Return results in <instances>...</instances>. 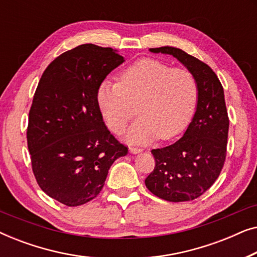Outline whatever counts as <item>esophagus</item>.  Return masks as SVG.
<instances>
[{
	"label": "esophagus",
	"instance_id": "obj_1",
	"mask_svg": "<svg viewBox=\"0 0 257 257\" xmlns=\"http://www.w3.org/2000/svg\"><path fill=\"white\" fill-rule=\"evenodd\" d=\"M130 153L131 154H138L140 152H143L142 149H138V147H130Z\"/></svg>",
	"mask_w": 257,
	"mask_h": 257
}]
</instances>
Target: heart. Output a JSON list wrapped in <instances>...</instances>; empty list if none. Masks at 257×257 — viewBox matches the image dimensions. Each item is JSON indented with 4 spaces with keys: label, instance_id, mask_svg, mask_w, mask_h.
Returning a JSON list of instances; mask_svg holds the SVG:
<instances>
[{
    "label": "heart",
    "instance_id": "obj_1",
    "mask_svg": "<svg viewBox=\"0 0 257 257\" xmlns=\"http://www.w3.org/2000/svg\"><path fill=\"white\" fill-rule=\"evenodd\" d=\"M98 107L108 128L120 133L136 114L140 117L126 132L130 144H149L160 137L178 136L191 121L198 103V84L188 70L172 69L158 59L136 62L119 75V83L104 79L97 89Z\"/></svg>",
    "mask_w": 257,
    "mask_h": 257
}]
</instances>
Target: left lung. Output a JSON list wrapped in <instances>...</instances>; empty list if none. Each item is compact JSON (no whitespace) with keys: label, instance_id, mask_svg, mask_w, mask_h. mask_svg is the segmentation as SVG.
<instances>
[{"label":"left lung","instance_id":"8db88e82","mask_svg":"<svg viewBox=\"0 0 257 257\" xmlns=\"http://www.w3.org/2000/svg\"><path fill=\"white\" fill-rule=\"evenodd\" d=\"M150 51L172 55L194 76L198 103L184 136L170 146L152 150L156 167L145 185L166 201H191L215 182L226 159L229 120L223 87L208 65L181 49L161 47Z\"/></svg>","mask_w":257,"mask_h":257}]
</instances>
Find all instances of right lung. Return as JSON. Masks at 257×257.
Here are the masks:
<instances>
[{
	"instance_id": "right-lung-1",
	"label": "right lung",
	"mask_w": 257,
	"mask_h": 257,
	"mask_svg": "<svg viewBox=\"0 0 257 257\" xmlns=\"http://www.w3.org/2000/svg\"><path fill=\"white\" fill-rule=\"evenodd\" d=\"M125 59L111 48L82 44L42 75L27 139L35 178L45 194L75 207L99 194L111 165L127 154L103 121L96 93Z\"/></svg>"
}]
</instances>
